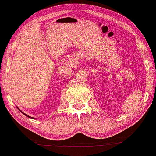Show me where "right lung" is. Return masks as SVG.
Segmentation results:
<instances>
[{
    "label": "right lung",
    "instance_id": "obj_1",
    "mask_svg": "<svg viewBox=\"0 0 156 156\" xmlns=\"http://www.w3.org/2000/svg\"><path fill=\"white\" fill-rule=\"evenodd\" d=\"M24 114L25 115H27V117H29V118H31V117H30V116H29V115H27V114H25V113H24Z\"/></svg>",
    "mask_w": 156,
    "mask_h": 156
}]
</instances>
